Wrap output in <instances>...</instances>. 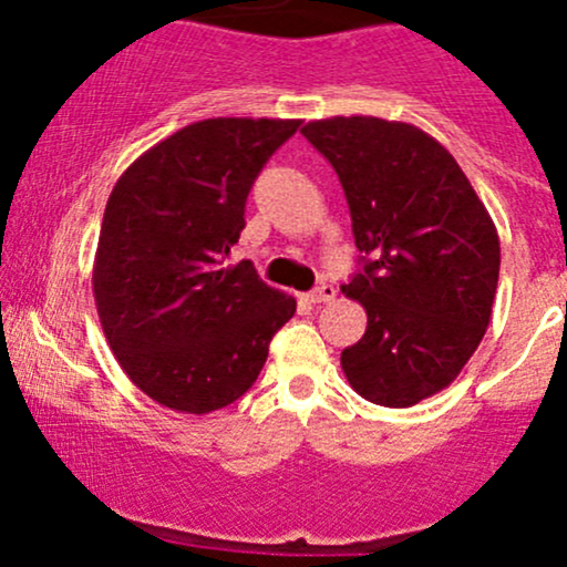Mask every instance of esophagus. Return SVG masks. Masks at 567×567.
Returning <instances> with one entry per match:
<instances>
[{
  "label": "esophagus",
  "instance_id": "obj_1",
  "mask_svg": "<svg viewBox=\"0 0 567 567\" xmlns=\"http://www.w3.org/2000/svg\"><path fill=\"white\" fill-rule=\"evenodd\" d=\"M336 298V288L333 285H320V288H315L306 296V301L309 303H330Z\"/></svg>",
  "mask_w": 567,
  "mask_h": 567
}]
</instances>
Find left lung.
<instances>
[{
  "instance_id": "obj_1",
  "label": "left lung",
  "mask_w": 567,
  "mask_h": 567,
  "mask_svg": "<svg viewBox=\"0 0 567 567\" xmlns=\"http://www.w3.org/2000/svg\"><path fill=\"white\" fill-rule=\"evenodd\" d=\"M301 133L338 173L362 252L341 290L368 328L341 351L343 375L375 405H415L451 386L491 324L496 224L451 152L415 125L330 116Z\"/></svg>"
}]
</instances>
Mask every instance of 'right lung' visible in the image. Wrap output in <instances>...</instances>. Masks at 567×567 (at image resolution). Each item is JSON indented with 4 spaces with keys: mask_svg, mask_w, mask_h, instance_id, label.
Masks as SVG:
<instances>
[{
    "mask_svg": "<svg viewBox=\"0 0 567 567\" xmlns=\"http://www.w3.org/2000/svg\"><path fill=\"white\" fill-rule=\"evenodd\" d=\"M301 120L216 116L181 127L120 175L93 264L103 333L159 405L205 415L239 400L296 298L250 264L226 266L245 202Z\"/></svg>",
    "mask_w": 567,
    "mask_h": 567,
    "instance_id": "1",
    "label": "right lung"
}]
</instances>
